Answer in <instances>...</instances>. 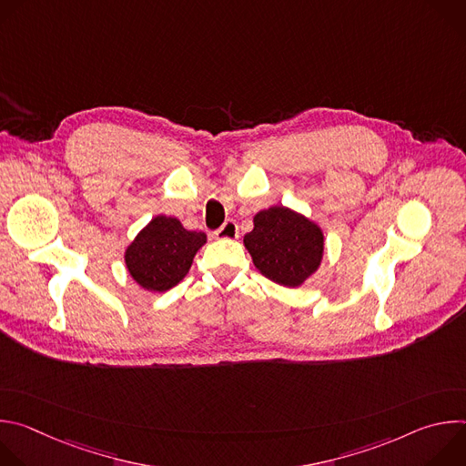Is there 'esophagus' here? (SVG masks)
I'll return each instance as SVG.
<instances>
[{
    "instance_id": "esophagus-1",
    "label": "esophagus",
    "mask_w": 466,
    "mask_h": 466,
    "mask_svg": "<svg viewBox=\"0 0 466 466\" xmlns=\"http://www.w3.org/2000/svg\"><path fill=\"white\" fill-rule=\"evenodd\" d=\"M238 234H239V230H238L236 221H227L221 228H218L214 232V238L216 239H236Z\"/></svg>"
}]
</instances>
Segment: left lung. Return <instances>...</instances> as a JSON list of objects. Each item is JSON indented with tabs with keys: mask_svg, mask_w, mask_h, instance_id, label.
Returning <instances> with one entry per match:
<instances>
[{
	"mask_svg": "<svg viewBox=\"0 0 466 466\" xmlns=\"http://www.w3.org/2000/svg\"><path fill=\"white\" fill-rule=\"evenodd\" d=\"M243 245L254 268L284 288H300L324 258V232L304 214L288 207L259 210Z\"/></svg>",
	"mask_w": 466,
	"mask_h": 466,
	"instance_id": "8db88e82",
	"label": "left lung"
}]
</instances>
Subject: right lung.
<instances>
[{
	"label": "right lung",
	"instance_id": "add662e5",
	"mask_svg": "<svg viewBox=\"0 0 466 466\" xmlns=\"http://www.w3.org/2000/svg\"><path fill=\"white\" fill-rule=\"evenodd\" d=\"M207 241L205 232L184 228L173 216H155L127 245L125 268L142 289L164 293L187 275Z\"/></svg>",
	"mask_w": 466,
	"mask_h": 466
}]
</instances>
